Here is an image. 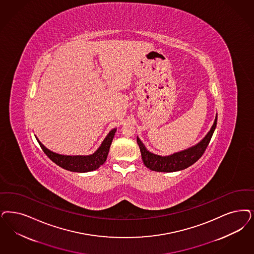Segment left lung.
<instances>
[{"label":"left lung","mask_w":254,"mask_h":254,"mask_svg":"<svg viewBox=\"0 0 254 254\" xmlns=\"http://www.w3.org/2000/svg\"><path fill=\"white\" fill-rule=\"evenodd\" d=\"M217 120H218V115H216L215 122L213 124L210 131L198 144H196L195 146H192L190 148L175 153L171 156H167V157H161L158 155H155L153 153H150L147 151V149L145 148V146L140 141V139L137 138V142L140 147L143 164L152 171L164 172V173L181 171L188 167L191 166L199 158H201L205 149L207 148L210 140L212 138V135L215 131V128L217 126Z\"/></svg>","instance_id":"obj_1"}]
</instances>
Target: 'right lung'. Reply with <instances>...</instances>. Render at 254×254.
<instances>
[{
  "label": "right lung",
  "mask_w": 254,
  "mask_h": 254,
  "mask_svg": "<svg viewBox=\"0 0 254 254\" xmlns=\"http://www.w3.org/2000/svg\"><path fill=\"white\" fill-rule=\"evenodd\" d=\"M115 132H116V128L111 130L107 135L105 140H103V142L101 143L100 147L97 149L96 152H95L93 155H90V156H74V157L62 156L46 148L39 140H37V141L40 147L44 151L45 154L58 166L71 172L86 173V172L96 170L105 162L112 141L114 140Z\"/></svg>",
  "instance_id": "1"
}]
</instances>
